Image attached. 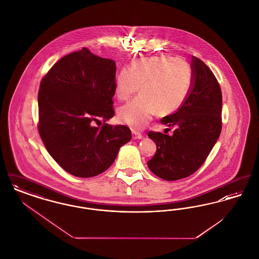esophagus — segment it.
<instances>
[{
	"label": "esophagus",
	"mask_w": 259,
	"mask_h": 259,
	"mask_svg": "<svg viewBox=\"0 0 259 259\" xmlns=\"http://www.w3.org/2000/svg\"><path fill=\"white\" fill-rule=\"evenodd\" d=\"M132 138L134 140H142L143 139V135L139 132H136V131H132Z\"/></svg>",
	"instance_id": "esophagus-1"
}]
</instances>
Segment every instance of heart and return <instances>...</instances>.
<instances>
[{"instance_id":"obj_1","label":"heart","mask_w":259,"mask_h":259,"mask_svg":"<svg viewBox=\"0 0 259 259\" xmlns=\"http://www.w3.org/2000/svg\"><path fill=\"white\" fill-rule=\"evenodd\" d=\"M191 82V70L181 59L167 55L137 59L115 76L114 92L120 101L132 97L141 87L139 97L118 109V121L134 130L144 129L156 113L164 116L177 111L187 98Z\"/></svg>"}]
</instances>
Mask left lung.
Returning a JSON list of instances; mask_svg holds the SVG:
<instances>
[{
	"label": "left lung",
	"instance_id": "left-lung-1",
	"mask_svg": "<svg viewBox=\"0 0 259 259\" xmlns=\"http://www.w3.org/2000/svg\"><path fill=\"white\" fill-rule=\"evenodd\" d=\"M192 82L187 98L162 124L175 127L172 136L149 132L156 145L148 168L162 180L177 181L196 172L208 157L222 131L221 87L209 67L191 58ZM168 129V128H167Z\"/></svg>",
	"mask_w": 259,
	"mask_h": 259
}]
</instances>
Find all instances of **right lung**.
<instances>
[{
    "label": "right lung",
    "instance_id": "1",
    "mask_svg": "<svg viewBox=\"0 0 259 259\" xmlns=\"http://www.w3.org/2000/svg\"><path fill=\"white\" fill-rule=\"evenodd\" d=\"M115 73V62L83 48L61 58L40 82L39 136L52 158L75 177L105 172L132 138L128 127L106 123L114 115Z\"/></svg>",
    "mask_w": 259,
    "mask_h": 259
}]
</instances>
